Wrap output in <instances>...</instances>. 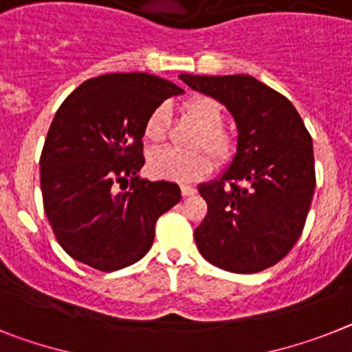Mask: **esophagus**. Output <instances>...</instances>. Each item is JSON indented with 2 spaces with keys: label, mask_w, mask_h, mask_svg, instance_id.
Returning <instances> with one entry per match:
<instances>
[{
  "label": "esophagus",
  "mask_w": 352,
  "mask_h": 352,
  "mask_svg": "<svg viewBox=\"0 0 352 352\" xmlns=\"http://www.w3.org/2000/svg\"><path fill=\"white\" fill-rule=\"evenodd\" d=\"M181 193H182V197H193V195L197 193V190H195L193 186L181 184Z\"/></svg>",
  "instance_id": "34e87169"
}]
</instances>
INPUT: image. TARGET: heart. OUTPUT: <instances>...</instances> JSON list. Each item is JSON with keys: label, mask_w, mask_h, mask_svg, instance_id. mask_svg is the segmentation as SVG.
I'll return each mask as SVG.
<instances>
[{"label": "heart", "mask_w": 352, "mask_h": 352, "mask_svg": "<svg viewBox=\"0 0 352 352\" xmlns=\"http://www.w3.org/2000/svg\"><path fill=\"white\" fill-rule=\"evenodd\" d=\"M182 111L200 129L199 135L195 138L193 148H204L218 164L231 161L236 152V140L231 132L221 126L223 109L218 100L208 94H193L184 100ZM166 129L168 111L164 105H159L144 121V141L159 144L166 138ZM207 154L200 150L190 153L175 152L171 148L155 150L146 159V170L150 175L162 181H199L211 171V159Z\"/></svg>", "instance_id": "heart-1"}]
</instances>
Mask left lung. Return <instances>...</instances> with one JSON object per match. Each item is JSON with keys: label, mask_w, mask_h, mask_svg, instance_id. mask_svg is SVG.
<instances>
[{"label": "left lung", "mask_w": 352, "mask_h": 352, "mask_svg": "<svg viewBox=\"0 0 352 352\" xmlns=\"http://www.w3.org/2000/svg\"><path fill=\"white\" fill-rule=\"evenodd\" d=\"M181 80L223 103L238 125L231 166L199 186L208 214L195 229L197 247L221 270H265L302 234L315 191L311 135L290 100L254 76L184 73Z\"/></svg>", "instance_id": "left-lung-1"}]
</instances>
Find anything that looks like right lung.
Listing matches in <instances>:
<instances>
[{"label": "right lung", "mask_w": 352, "mask_h": 352, "mask_svg": "<svg viewBox=\"0 0 352 352\" xmlns=\"http://www.w3.org/2000/svg\"><path fill=\"white\" fill-rule=\"evenodd\" d=\"M179 85L148 73H109L58 107L41 153L44 212L76 261L114 272L148 252L161 214L181 202L175 182L141 179L143 125ZM131 188L116 191L118 182Z\"/></svg>", "instance_id": "right-lung-1"}]
</instances>
